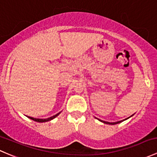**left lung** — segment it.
I'll return each instance as SVG.
<instances>
[{
	"mask_svg": "<svg viewBox=\"0 0 157 157\" xmlns=\"http://www.w3.org/2000/svg\"><path fill=\"white\" fill-rule=\"evenodd\" d=\"M128 118H129V117H128V118L125 119V120H120V121L114 122V123H110V122L103 121V120H99V119H98V120H100V121H101V122H102V123H106V124H110V125H115V124H117V123H121V122L124 121V120H127V119H128Z\"/></svg>",
	"mask_w": 157,
	"mask_h": 157,
	"instance_id": "left-lung-1",
	"label": "left lung"
}]
</instances>
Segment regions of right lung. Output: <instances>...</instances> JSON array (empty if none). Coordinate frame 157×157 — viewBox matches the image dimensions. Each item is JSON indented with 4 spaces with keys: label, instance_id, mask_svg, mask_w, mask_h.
<instances>
[{
    "label": "right lung",
    "instance_id": "right-lung-1",
    "mask_svg": "<svg viewBox=\"0 0 157 157\" xmlns=\"http://www.w3.org/2000/svg\"><path fill=\"white\" fill-rule=\"evenodd\" d=\"M61 112H59V113H56V115H54V116L51 117H49V118H47V119H37V118H34V117H28L29 118H30L31 120H34V121H36V122H39V123H44V122H47V121H49V120H52V119H54L55 117H56Z\"/></svg>",
    "mask_w": 157,
    "mask_h": 157
}]
</instances>
